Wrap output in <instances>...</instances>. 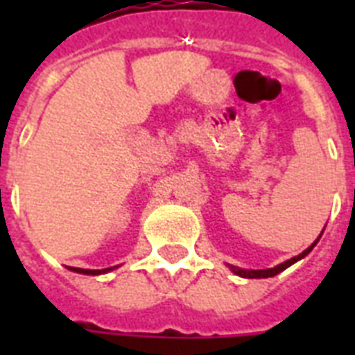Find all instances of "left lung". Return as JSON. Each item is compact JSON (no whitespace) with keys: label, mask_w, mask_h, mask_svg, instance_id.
I'll use <instances>...</instances> for the list:
<instances>
[{"label":"left lung","mask_w":355,"mask_h":355,"mask_svg":"<svg viewBox=\"0 0 355 355\" xmlns=\"http://www.w3.org/2000/svg\"><path fill=\"white\" fill-rule=\"evenodd\" d=\"M319 237H320V236H319ZM317 241H319V239H317ZM317 241H315L313 245H311V247L306 248V250H304L302 254H298V256H295V258L287 259V261H284V263L276 265V267H272V269L243 270V269H239V267H234V265H230V269H232L234 272H236V275L243 276V278H269V276H276V275H278V272H282V270H284V269H287L289 265H293V263H295V261H298V259H302L304 256H308V254L311 252V248H313L315 245H317Z\"/></svg>","instance_id":"1"}]
</instances>
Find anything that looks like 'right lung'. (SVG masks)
Returning <instances> with one entry per match:
<instances>
[{"instance_id":"obj_1","label":"right lung","mask_w":355,"mask_h":355,"mask_svg":"<svg viewBox=\"0 0 355 355\" xmlns=\"http://www.w3.org/2000/svg\"><path fill=\"white\" fill-rule=\"evenodd\" d=\"M71 270H75V272H83V275H101V272H107V270H110L112 267H108V269H103V270H92V269H77V267H69Z\"/></svg>"}]
</instances>
